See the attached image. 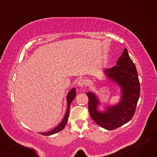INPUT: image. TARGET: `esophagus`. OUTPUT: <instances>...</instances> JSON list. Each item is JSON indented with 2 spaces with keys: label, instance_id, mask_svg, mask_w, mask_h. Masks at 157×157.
Listing matches in <instances>:
<instances>
[{
  "label": "esophagus",
  "instance_id": "esophagus-1",
  "mask_svg": "<svg viewBox=\"0 0 157 157\" xmlns=\"http://www.w3.org/2000/svg\"><path fill=\"white\" fill-rule=\"evenodd\" d=\"M86 81H85V79H79V80L78 81V85L79 86L84 87V86H86Z\"/></svg>",
  "mask_w": 157,
  "mask_h": 157
}]
</instances>
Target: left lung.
I'll return each instance as SVG.
<instances>
[{"label":"left lung","instance_id":"left-lung-1","mask_svg":"<svg viewBox=\"0 0 157 157\" xmlns=\"http://www.w3.org/2000/svg\"><path fill=\"white\" fill-rule=\"evenodd\" d=\"M108 77L121 86L122 97L120 102L109 107L104 113L97 109L98 100L92 92H87L88 111L90 117L98 125L112 130L125 124L132 118L140 97V83L136 65L125 48L118 59L117 65L105 69Z\"/></svg>","mask_w":157,"mask_h":157}]
</instances>
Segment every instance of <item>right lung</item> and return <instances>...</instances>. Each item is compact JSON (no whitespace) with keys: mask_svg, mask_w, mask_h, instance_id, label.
I'll list each match as a JSON object with an SVG mask.
<instances>
[{"mask_svg":"<svg viewBox=\"0 0 157 157\" xmlns=\"http://www.w3.org/2000/svg\"><path fill=\"white\" fill-rule=\"evenodd\" d=\"M76 95V92L75 88H72L69 92V93L68 94V95L67 96V104H68L67 110L65 114V117H64L63 120L62 121V122L60 123V124L57 127H56L54 129L52 130L51 131L48 132H40V133H39L40 134L43 135V136H50V135L54 134L55 133L59 132H60L63 129V128L65 127V126L66 125V123H67V120H68V117H69V113L70 105L74 98H75Z\"/></svg>","mask_w":157,"mask_h":157,"instance_id":"obj_1","label":"right lung"}]
</instances>
